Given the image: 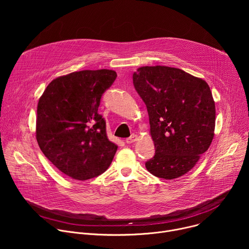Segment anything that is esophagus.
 Returning a JSON list of instances; mask_svg holds the SVG:
<instances>
[{
  "label": "esophagus",
  "mask_w": 249,
  "mask_h": 249,
  "mask_svg": "<svg viewBox=\"0 0 249 249\" xmlns=\"http://www.w3.org/2000/svg\"><path fill=\"white\" fill-rule=\"evenodd\" d=\"M136 141H137V135L133 134L131 137L126 139V143L127 144H132V143H134V142H136Z\"/></svg>",
  "instance_id": "esophagus-1"
}]
</instances>
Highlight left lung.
Wrapping results in <instances>:
<instances>
[{
  "instance_id": "8db88e82",
  "label": "left lung",
  "mask_w": 249,
  "mask_h": 249,
  "mask_svg": "<svg viewBox=\"0 0 249 249\" xmlns=\"http://www.w3.org/2000/svg\"><path fill=\"white\" fill-rule=\"evenodd\" d=\"M133 84L147 106L156 148L146 168L163 179L184 175L214 138L216 107L210 87L200 78L166 66L139 68Z\"/></svg>"
}]
</instances>
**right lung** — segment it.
<instances>
[{
	"mask_svg": "<svg viewBox=\"0 0 249 249\" xmlns=\"http://www.w3.org/2000/svg\"><path fill=\"white\" fill-rule=\"evenodd\" d=\"M117 77L112 70H84L53 80L39 98L36 140L44 156L63 173L87 180L107 169L117 145L98 114L103 92Z\"/></svg>",
	"mask_w": 249,
	"mask_h": 249,
	"instance_id": "obj_1",
	"label": "right lung"
}]
</instances>
